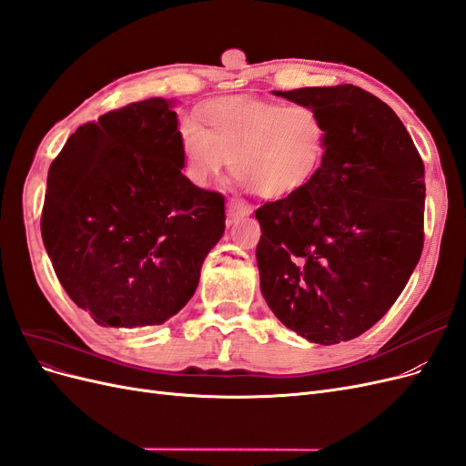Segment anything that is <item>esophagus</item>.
<instances>
[{"label": "esophagus", "instance_id": "esophagus-1", "mask_svg": "<svg viewBox=\"0 0 466 466\" xmlns=\"http://www.w3.org/2000/svg\"><path fill=\"white\" fill-rule=\"evenodd\" d=\"M252 214V206L247 204L245 200L231 198L228 202V225H233L238 218H245Z\"/></svg>", "mask_w": 466, "mask_h": 466}]
</instances>
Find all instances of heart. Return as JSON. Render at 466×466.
<instances>
[{"instance_id": "obj_1", "label": "heart", "mask_w": 466, "mask_h": 466, "mask_svg": "<svg viewBox=\"0 0 466 466\" xmlns=\"http://www.w3.org/2000/svg\"><path fill=\"white\" fill-rule=\"evenodd\" d=\"M185 122L178 146L196 185L218 177L233 157V175L264 200H284L315 178L329 149V126L305 103L281 105L225 96Z\"/></svg>"}]
</instances>
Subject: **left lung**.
I'll list each match as a JSON object with an SVG mask.
<instances>
[{
    "label": "left lung",
    "mask_w": 466,
    "mask_h": 466,
    "mask_svg": "<svg viewBox=\"0 0 466 466\" xmlns=\"http://www.w3.org/2000/svg\"><path fill=\"white\" fill-rule=\"evenodd\" d=\"M274 95L315 106L329 149L301 192L257 209L260 289L309 342H348L389 311L420 260L424 161L394 110L361 87Z\"/></svg>",
    "instance_id": "obj_1"
}]
</instances>
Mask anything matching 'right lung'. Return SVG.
I'll return each instance as SVG.
<instances>
[{
    "mask_svg": "<svg viewBox=\"0 0 466 466\" xmlns=\"http://www.w3.org/2000/svg\"><path fill=\"white\" fill-rule=\"evenodd\" d=\"M165 98L83 124L50 165L42 241L72 301L103 327H151L198 288L225 229V198L182 175Z\"/></svg>",
    "mask_w": 466,
    "mask_h": 466,
    "instance_id": "add662e5",
    "label": "right lung"
}]
</instances>
